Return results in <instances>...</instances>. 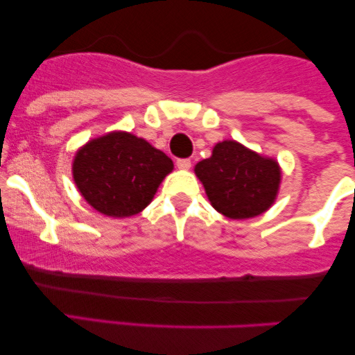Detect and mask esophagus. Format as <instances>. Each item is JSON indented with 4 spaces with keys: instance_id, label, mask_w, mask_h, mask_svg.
I'll use <instances>...</instances> for the list:
<instances>
[{
    "instance_id": "34e87169",
    "label": "esophagus",
    "mask_w": 355,
    "mask_h": 355,
    "mask_svg": "<svg viewBox=\"0 0 355 355\" xmlns=\"http://www.w3.org/2000/svg\"><path fill=\"white\" fill-rule=\"evenodd\" d=\"M177 166L180 170H190L191 166V162L189 160V158H178L177 160Z\"/></svg>"
}]
</instances>
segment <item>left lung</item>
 <instances>
[{
    "instance_id": "1",
    "label": "left lung",
    "mask_w": 355,
    "mask_h": 355,
    "mask_svg": "<svg viewBox=\"0 0 355 355\" xmlns=\"http://www.w3.org/2000/svg\"><path fill=\"white\" fill-rule=\"evenodd\" d=\"M195 175L205 187L211 207L234 220L257 217L270 209L282 177L274 158L234 140L215 145L211 157L195 165Z\"/></svg>"
}]
</instances>
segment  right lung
<instances>
[{
  "instance_id": "add662e5",
  "label": "right lung",
  "mask_w": 355,
  "mask_h": 355,
  "mask_svg": "<svg viewBox=\"0 0 355 355\" xmlns=\"http://www.w3.org/2000/svg\"><path fill=\"white\" fill-rule=\"evenodd\" d=\"M173 162L144 138L112 132L89 140L73 160L81 197L108 217H132L153 200Z\"/></svg>"
}]
</instances>
